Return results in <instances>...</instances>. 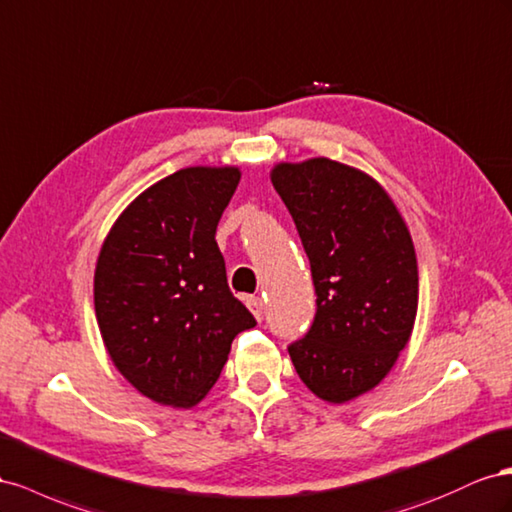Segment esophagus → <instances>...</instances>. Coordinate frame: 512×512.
<instances>
[{
	"label": "esophagus",
	"mask_w": 512,
	"mask_h": 512,
	"mask_svg": "<svg viewBox=\"0 0 512 512\" xmlns=\"http://www.w3.org/2000/svg\"><path fill=\"white\" fill-rule=\"evenodd\" d=\"M246 304H248V309L253 311V315L257 317V321H261L264 319V313H266V306H264V300H261L259 296H251L246 300Z\"/></svg>",
	"instance_id": "esophagus-1"
}]
</instances>
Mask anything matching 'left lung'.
I'll return each instance as SVG.
<instances>
[{
    "instance_id": "left-lung-1",
    "label": "left lung",
    "mask_w": 512,
    "mask_h": 512,
    "mask_svg": "<svg viewBox=\"0 0 512 512\" xmlns=\"http://www.w3.org/2000/svg\"><path fill=\"white\" fill-rule=\"evenodd\" d=\"M272 184L309 257L317 311L287 352L319 399L375 388L410 341L418 309L414 244L392 199L367 173L330 158L281 163Z\"/></svg>"
}]
</instances>
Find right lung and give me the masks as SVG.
<instances>
[{
	"mask_svg": "<svg viewBox=\"0 0 512 512\" xmlns=\"http://www.w3.org/2000/svg\"><path fill=\"white\" fill-rule=\"evenodd\" d=\"M236 167L180 169L143 191L111 227L94 309L118 371L145 397L191 407L221 375L231 341L257 326L227 285L216 225Z\"/></svg>",
	"mask_w": 512,
	"mask_h": 512,
	"instance_id": "obj_1",
	"label": "right lung"
}]
</instances>
